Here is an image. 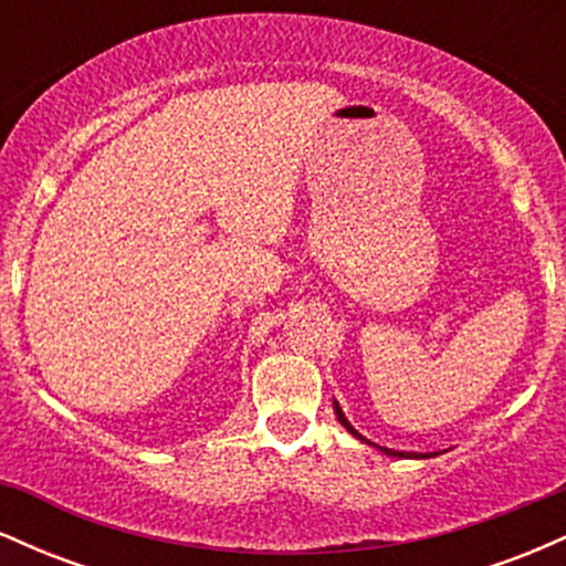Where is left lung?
Listing matches in <instances>:
<instances>
[{
	"label": "left lung",
	"instance_id": "8db88e82",
	"mask_svg": "<svg viewBox=\"0 0 566 566\" xmlns=\"http://www.w3.org/2000/svg\"><path fill=\"white\" fill-rule=\"evenodd\" d=\"M333 409H335L337 420H340V426H343V428H346V431L350 433V437H354V439H359V441H365V444H369V447H378V450H380L382 454H391V458H412V460H423V458H433V454H439V452H428V454H423V452H399V450H388V447L373 444V441H369V439H365V437H361V433H359V431H356V428L348 423V418H346V415H343V409H340V405H337V401H333Z\"/></svg>",
	"mask_w": 566,
	"mask_h": 566
}]
</instances>
